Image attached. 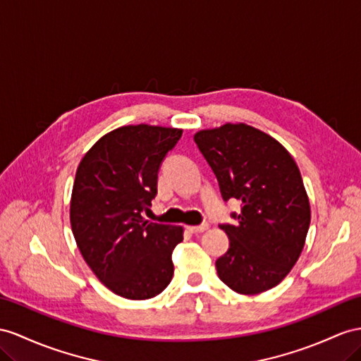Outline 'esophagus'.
I'll return each mask as SVG.
<instances>
[{
  "label": "esophagus",
  "mask_w": 361,
  "mask_h": 361,
  "mask_svg": "<svg viewBox=\"0 0 361 361\" xmlns=\"http://www.w3.org/2000/svg\"><path fill=\"white\" fill-rule=\"evenodd\" d=\"M188 228H189V232H192V233H202V232H206V230L209 228V224L204 223V224H201V226H189Z\"/></svg>",
  "instance_id": "34e87169"
}]
</instances>
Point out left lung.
<instances>
[{"mask_svg": "<svg viewBox=\"0 0 361 361\" xmlns=\"http://www.w3.org/2000/svg\"><path fill=\"white\" fill-rule=\"evenodd\" d=\"M215 172L224 201H243L236 226L216 259L219 279L239 294H259L281 283L303 250L311 209L291 154L269 134L245 123H226L195 134Z\"/></svg>", "mask_w": 361, "mask_h": 361, "instance_id": "1", "label": "left lung"}]
</instances>
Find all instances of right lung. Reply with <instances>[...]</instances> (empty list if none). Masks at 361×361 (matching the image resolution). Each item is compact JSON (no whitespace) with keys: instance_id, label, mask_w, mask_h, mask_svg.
<instances>
[{"instance_id":"add662e5","label":"right lung","mask_w":361,"mask_h":361,"mask_svg":"<svg viewBox=\"0 0 361 361\" xmlns=\"http://www.w3.org/2000/svg\"><path fill=\"white\" fill-rule=\"evenodd\" d=\"M183 129L128 125L105 134L80 160L70 202L76 244L97 279L125 299L155 298L173 276L183 227L149 223L160 164Z\"/></svg>"}]
</instances>
